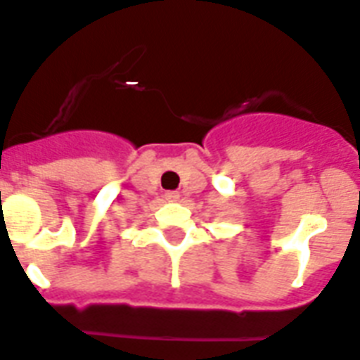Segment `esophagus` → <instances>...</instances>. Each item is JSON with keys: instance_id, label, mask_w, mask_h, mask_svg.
I'll return each mask as SVG.
<instances>
[{"instance_id": "obj_1", "label": "esophagus", "mask_w": 360, "mask_h": 360, "mask_svg": "<svg viewBox=\"0 0 360 360\" xmlns=\"http://www.w3.org/2000/svg\"><path fill=\"white\" fill-rule=\"evenodd\" d=\"M165 198L168 201H177L181 198V194H179V192H177V190H170V192H166Z\"/></svg>"}]
</instances>
